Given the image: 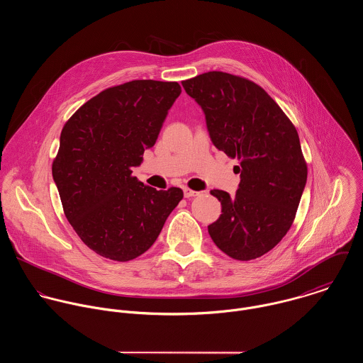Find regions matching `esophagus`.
<instances>
[{
    "mask_svg": "<svg viewBox=\"0 0 363 363\" xmlns=\"http://www.w3.org/2000/svg\"><path fill=\"white\" fill-rule=\"evenodd\" d=\"M183 191H184V197H186V199H190V197H196V196H200V193H199V191H194V190H191V189H189V187H186Z\"/></svg>",
    "mask_w": 363,
    "mask_h": 363,
    "instance_id": "obj_1",
    "label": "esophagus"
}]
</instances>
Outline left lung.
Segmentation results:
<instances>
[{"label":"left lung","mask_w":363,"mask_h":363,"mask_svg":"<svg viewBox=\"0 0 363 363\" xmlns=\"http://www.w3.org/2000/svg\"><path fill=\"white\" fill-rule=\"evenodd\" d=\"M206 113L213 145L240 162L236 194L212 190L222 213L208 226L229 257L257 259L291 229L308 179L298 131L277 102L253 81L209 71L182 82Z\"/></svg>","instance_id":"left-lung-1"}]
</instances>
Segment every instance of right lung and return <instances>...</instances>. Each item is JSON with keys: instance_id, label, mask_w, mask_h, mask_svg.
I'll list each match as a JSON object with an SVG mask.
<instances>
[{"instance_id": "obj_1", "label": "right lung", "mask_w": 363, "mask_h": 363, "mask_svg": "<svg viewBox=\"0 0 363 363\" xmlns=\"http://www.w3.org/2000/svg\"><path fill=\"white\" fill-rule=\"evenodd\" d=\"M177 82L135 79L82 104L64 124L52 179L64 213L96 255L130 261L155 243L183 190H156L133 176L155 145Z\"/></svg>"}]
</instances>
